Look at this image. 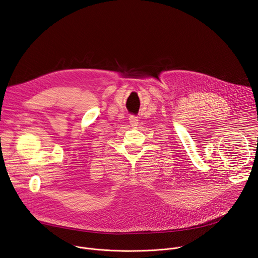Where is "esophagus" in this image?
<instances>
[{
	"label": "esophagus",
	"mask_w": 258,
	"mask_h": 258,
	"mask_svg": "<svg viewBox=\"0 0 258 258\" xmlns=\"http://www.w3.org/2000/svg\"><path fill=\"white\" fill-rule=\"evenodd\" d=\"M128 120H130V123H131V125L132 126H137L138 124H139V119H138V117L137 116H134V115H131L130 116V118H128Z\"/></svg>",
	"instance_id": "34e87169"
}]
</instances>
